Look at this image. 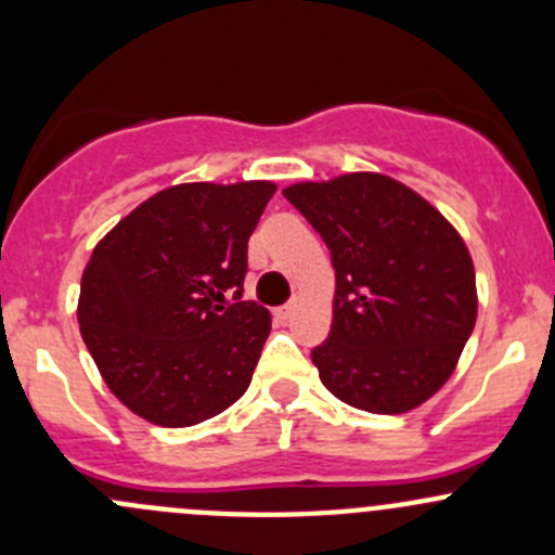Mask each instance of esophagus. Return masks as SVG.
Listing matches in <instances>:
<instances>
[{
    "label": "esophagus",
    "instance_id": "esophagus-1",
    "mask_svg": "<svg viewBox=\"0 0 555 555\" xmlns=\"http://www.w3.org/2000/svg\"><path fill=\"white\" fill-rule=\"evenodd\" d=\"M293 311H295V306L289 304V306H282V309L273 311V317H276L279 322H289V319H293Z\"/></svg>",
    "mask_w": 555,
    "mask_h": 555
}]
</instances>
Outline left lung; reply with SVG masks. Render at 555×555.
Here are the masks:
<instances>
[{"instance_id":"1","label":"left lung","mask_w":555,"mask_h":555,"mask_svg":"<svg viewBox=\"0 0 555 555\" xmlns=\"http://www.w3.org/2000/svg\"><path fill=\"white\" fill-rule=\"evenodd\" d=\"M282 193L333 257V327L311 351L322 384L371 413L427 402L451 378L478 317L464 238L386 173H340Z\"/></svg>"}]
</instances>
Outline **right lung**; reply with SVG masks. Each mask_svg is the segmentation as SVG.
I'll list each match as a JSON object with an SVG mask.
<instances>
[{
	"label": "right lung",
	"instance_id": "1",
	"mask_svg": "<svg viewBox=\"0 0 555 555\" xmlns=\"http://www.w3.org/2000/svg\"><path fill=\"white\" fill-rule=\"evenodd\" d=\"M273 193L262 179L173 184L96 244L77 322L128 411L193 427L244 395L271 333L268 309L242 300L246 242Z\"/></svg>",
	"mask_w": 555,
	"mask_h": 555
}]
</instances>
